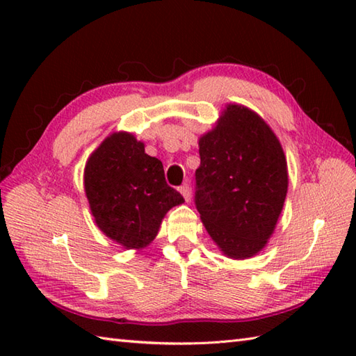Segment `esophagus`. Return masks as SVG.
<instances>
[{"mask_svg": "<svg viewBox=\"0 0 356 356\" xmlns=\"http://www.w3.org/2000/svg\"><path fill=\"white\" fill-rule=\"evenodd\" d=\"M180 194L184 195V199H185L186 202H190V200H191V188H190V185L184 184L182 186H180Z\"/></svg>", "mask_w": 356, "mask_h": 356, "instance_id": "obj_1", "label": "esophagus"}]
</instances>
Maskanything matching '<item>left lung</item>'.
<instances>
[{
	"instance_id": "8db88e82",
	"label": "left lung",
	"mask_w": 356,
	"mask_h": 356,
	"mask_svg": "<svg viewBox=\"0 0 356 356\" xmlns=\"http://www.w3.org/2000/svg\"><path fill=\"white\" fill-rule=\"evenodd\" d=\"M195 207L223 255L245 260L274 234L287 194V162L261 116L228 104L213 130L199 139Z\"/></svg>"
}]
</instances>
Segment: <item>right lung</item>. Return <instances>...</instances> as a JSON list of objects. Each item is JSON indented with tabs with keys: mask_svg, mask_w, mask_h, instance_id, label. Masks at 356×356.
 <instances>
[{
	"mask_svg": "<svg viewBox=\"0 0 356 356\" xmlns=\"http://www.w3.org/2000/svg\"><path fill=\"white\" fill-rule=\"evenodd\" d=\"M84 188L95 223L125 249L139 251L157 236L165 214L185 199L166 185L163 165L131 133L105 138L86 163Z\"/></svg>",
	"mask_w": 356,
	"mask_h": 356,
	"instance_id": "add662e5",
	"label": "right lung"
}]
</instances>
